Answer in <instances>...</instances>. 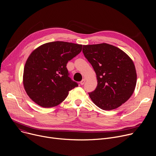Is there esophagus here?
<instances>
[{"label": "esophagus", "instance_id": "obj_1", "mask_svg": "<svg viewBox=\"0 0 156 156\" xmlns=\"http://www.w3.org/2000/svg\"><path fill=\"white\" fill-rule=\"evenodd\" d=\"M85 81H86V80L85 79V78H83L82 80L81 81V82H80V84L81 85H83L84 83H85Z\"/></svg>", "mask_w": 156, "mask_h": 156}]
</instances>
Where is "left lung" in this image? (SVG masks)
<instances>
[{"label":"left lung","mask_w":156,"mask_h":156,"mask_svg":"<svg viewBox=\"0 0 156 156\" xmlns=\"http://www.w3.org/2000/svg\"><path fill=\"white\" fill-rule=\"evenodd\" d=\"M83 53L96 73L97 86L88 93L103 110L116 109L133 94L136 73L132 59L120 48L105 43L83 45Z\"/></svg>","instance_id":"1"}]
</instances>
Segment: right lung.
<instances>
[{
	"label": "right lung",
	"mask_w": 156,
	"mask_h": 156,
	"mask_svg": "<svg viewBox=\"0 0 156 156\" xmlns=\"http://www.w3.org/2000/svg\"><path fill=\"white\" fill-rule=\"evenodd\" d=\"M82 50V45L61 41L40 45L29 55L23 85L30 99L45 108L61 104L78 83L69 76L66 64Z\"/></svg>",
	"instance_id": "1"
}]
</instances>
